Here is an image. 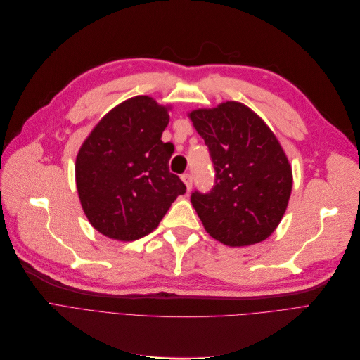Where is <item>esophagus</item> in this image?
I'll return each instance as SVG.
<instances>
[{
  "label": "esophagus",
  "instance_id": "1",
  "mask_svg": "<svg viewBox=\"0 0 360 360\" xmlns=\"http://www.w3.org/2000/svg\"><path fill=\"white\" fill-rule=\"evenodd\" d=\"M181 180H183V183L186 184L187 191H191V189H192V184H193V177H192V174H189V173L183 174V176H181Z\"/></svg>",
  "mask_w": 360,
  "mask_h": 360
}]
</instances>
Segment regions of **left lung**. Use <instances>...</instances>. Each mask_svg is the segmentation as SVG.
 <instances>
[{"label":"left lung","mask_w":360,"mask_h":360,"mask_svg":"<svg viewBox=\"0 0 360 360\" xmlns=\"http://www.w3.org/2000/svg\"><path fill=\"white\" fill-rule=\"evenodd\" d=\"M210 149L215 181L191 196L211 237L227 246L259 243L277 229L292 193L293 174L276 134L236 101L189 114Z\"/></svg>","instance_id":"8db88e82"}]
</instances>
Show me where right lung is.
I'll list each match as a JSON object with an SVG mask.
<instances>
[{"label":"right lung","mask_w":360,"mask_h":360,"mask_svg":"<svg viewBox=\"0 0 360 360\" xmlns=\"http://www.w3.org/2000/svg\"><path fill=\"white\" fill-rule=\"evenodd\" d=\"M168 122V107L134 96L104 115L83 142L76 186L82 208L99 233L138 240L186 193L184 183L168 168L174 146L161 141Z\"/></svg>","instance_id":"right-lung-1"}]
</instances>
